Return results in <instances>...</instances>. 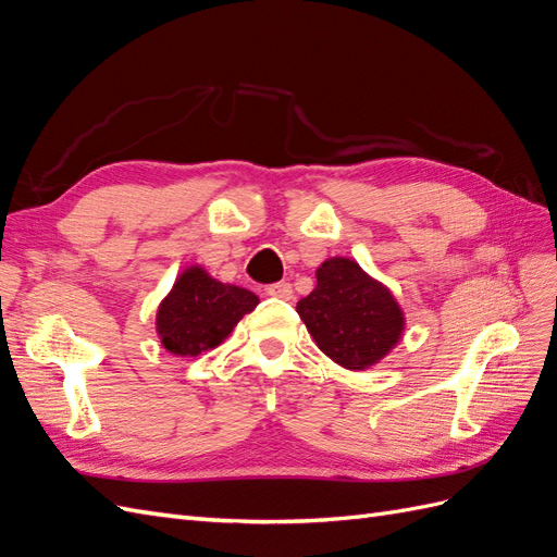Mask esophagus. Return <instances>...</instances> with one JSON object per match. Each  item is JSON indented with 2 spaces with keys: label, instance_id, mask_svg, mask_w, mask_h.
I'll use <instances>...</instances> for the list:
<instances>
[{
  "label": "esophagus",
  "instance_id": "1",
  "mask_svg": "<svg viewBox=\"0 0 557 557\" xmlns=\"http://www.w3.org/2000/svg\"><path fill=\"white\" fill-rule=\"evenodd\" d=\"M267 295L274 297V299H283V301H290L293 299V285L288 281H278V283H272L267 288Z\"/></svg>",
  "mask_w": 557,
  "mask_h": 557
}]
</instances>
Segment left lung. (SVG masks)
<instances>
[{
    "instance_id": "1",
    "label": "left lung",
    "mask_w": 557,
    "mask_h": 557,
    "mask_svg": "<svg viewBox=\"0 0 557 557\" xmlns=\"http://www.w3.org/2000/svg\"><path fill=\"white\" fill-rule=\"evenodd\" d=\"M315 288L297 301L315 346L350 372L379 364L404 334L407 318L387 285L350 258H330L315 269Z\"/></svg>"
}]
</instances>
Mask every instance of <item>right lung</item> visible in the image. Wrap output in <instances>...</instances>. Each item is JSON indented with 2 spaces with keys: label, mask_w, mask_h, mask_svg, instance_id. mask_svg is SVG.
Here are the masks:
<instances>
[{
  "label": "right lung",
  "mask_w": 557,
  "mask_h": 557,
  "mask_svg": "<svg viewBox=\"0 0 557 557\" xmlns=\"http://www.w3.org/2000/svg\"><path fill=\"white\" fill-rule=\"evenodd\" d=\"M258 305L256 293L215 281L201 264H190L160 301L156 332L164 350L178 358H197L199 352L221 346Z\"/></svg>",
  "instance_id": "add662e5"
}]
</instances>
